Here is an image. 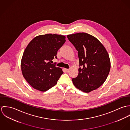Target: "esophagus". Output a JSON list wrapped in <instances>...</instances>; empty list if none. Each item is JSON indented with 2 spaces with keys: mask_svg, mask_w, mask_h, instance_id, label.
Returning a JSON list of instances; mask_svg holds the SVG:
<instances>
[{
  "mask_svg": "<svg viewBox=\"0 0 130 130\" xmlns=\"http://www.w3.org/2000/svg\"><path fill=\"white\" fill-rule=\"evenodd\" d=\"M70 69H65V71H66V72H67V73H68V72H70Z\"/></svg>",
  "mask_w": 130,
  "mask_h": 130,
  "instance_id": "1",
  "label": "esophagus"
}]
</instances>
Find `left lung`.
<instances>
[{
	"mask_svg": "<svg viewBox=\"0 0 130 130\" xmlns=\"http://www.w3.org/2000/svg\"><path fill=\"white\" fill-rule=\"evenodd\" d=\"M67 37L78 51L79 68L77 76L72 79L74 86L85 93L98 89L106 80L111 69L105 47L96 38L87 33Z\"/></svg>",
	"mask_w": 130,
	"mask_h": 130,
	"instance_id": "8db88e82",
	"label": "left lung"
}]
</instances>
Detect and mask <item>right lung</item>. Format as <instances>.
I'll use <instances>...</instances> for the list:
<instances>
[{
	"mask_svg": "<svg viewBox=\"0 0 130 130\" xmlns=\"http://www.w3.org/2000/svg\"><path fill=\"white\" fill-rule=\"evenodd\" d=\"M66 37L46 34L35 37L24 50L21 61L22 74L34 89L45 92L55 86L62 69L51 63L58 50L66 42Z\"/></svg>",
	"mask_w": 130,
	"mask_h": 130,
	"instance_id": "obj_1",
	"label": "right lung"
}]
</instances>
